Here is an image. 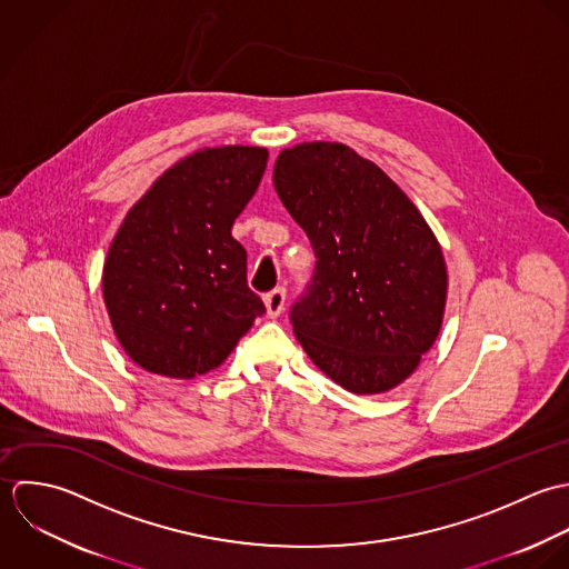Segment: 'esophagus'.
I'll return each instance as SVG.
<instances>
[{
    "instance_id": "34e87169",
    "label": "esophagus",
    "mask_w": 569,
    "mask_h": 569,
    "mask_svg": "<svg viewBox=\"0 0 569 569\" xmlns=\"http://www.w3.org/2000/svg\"><path fill=\"white\" fill-rule=\"evenodd\" d=\"M263 303H266L268 317L277 319L283 312V306H286V288H274L272 292H268L263 297Z\"/></svg>"
}]
</instances>
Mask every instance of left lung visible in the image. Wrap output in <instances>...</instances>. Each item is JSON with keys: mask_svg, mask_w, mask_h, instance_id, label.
I'll return each instance as SVG.
<instances>
[{"mask_svg": "<svg viewBox=\"0 0 569 569\" xmlns=\"http://www.w3.org/2000/svg\"><path fill=\"white\" fill-rule=\"evenodd\" d=\"M272 182L317 254L290 310L301 347L351 393L398 387L445 319L449 274L433 230L380 167L341 142L283 149Z\"/></svg>", "mask_w": 569, "mask_h": 569, "instance_id": "left-lung-1", "label": "left lung"}]
</instances>
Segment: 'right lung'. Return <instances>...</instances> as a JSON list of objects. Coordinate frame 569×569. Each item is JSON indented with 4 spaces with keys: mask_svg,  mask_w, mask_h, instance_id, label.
Listing matches in <instances>:
<instances>
[{
    "mask_svg": "<svg viewBox=\"0 0 569 569\" xmlns=\"http://www.w3.org/2000/svg\"><path fill=\"white\" fill-rule=\"evenodd\" d=\"M268 149L228 144L167 169L129 209L103 266V299L124 353L167 378L220 367L266 312L230 234Z\"/></svg>",
    "mask_w": 569,
    "mask_h": 569,
    "instance_id": "add662e5",
    "label": "right lung"
}]
</instances>
